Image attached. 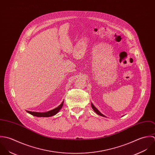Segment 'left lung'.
<instances>
[{"mask_svg":"<svg viewBox=\"0 0 155 155\" xmlns=\"http://www.w3.org/2000/svg\"><path fill=\"white\" fill-rule=\"evenodd\" d=\"M91 105H92V108H93V110L94 111V112H95L96 114H97L98 115H99V116H101L105 117L104 115H103V114H102L101 113H100V112H99V110H97V108H96V107H95L93 105V104H91Z\"/></svg>","mask_w":155,"mask_h":155,"instance_id":"8db88e82","label":"left lung"}]
</instances>
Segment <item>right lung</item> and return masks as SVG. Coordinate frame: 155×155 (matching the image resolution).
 Masks as SVG:
<instances>
[{
	"instance_id": "obj_1",
	"label": "right lung",
	"mask_w": 155,
	"mask_h": 155,
	"mask_svg": "<svg viewBox=\"0 0 155 155\" xmlns=\"http://www.w3.org/2000/svg\"><path fill=\"white\" fill-rule=\"evenodd\" d=\"M63 104V101L62 102V104L58 106L57 108L50 110L47 112H44V113H39V112H32V111H26L28 113L31 114L32 116H36V117H51L53 116L55 114H56L62 108V106Z\"/></svg>"
}]
</instances>
